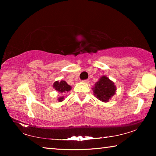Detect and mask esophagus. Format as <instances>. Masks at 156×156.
Masks as SVG:
<instances>
[{
    "label": "esophagus",
    "instance_id": "34e87169",
    "mask_svg": "<svg viewBox=\"0 0 156 156\" xmlns=\"http://www.w3.org/2000/svg\"><path fill=\"white\" fill-rule=\"evenodd\" d=\"M83 82H84V83H89V80H88V79H87V80H84Z\"/></svg>",
    "mask_w": 156,
    "mask_h": 156
}]
</instances>
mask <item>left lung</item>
I'll return each instance as SVG.
<instances>
[{
    "instance_id": "1",
    "label": "left lung",
    "mask_w": 156,
    "mask_h": 156,
    "mask_svg": "<svg viewBox=\"0 0 156 156\" xmlns=\"http://www.w3.org/2000/svg\"><path fill=\"white\" fill-rule=\"evenodd\" d=\"M116 87L114 83L109 80L106 76H102L99 80L95 84L93 88L94 94L98 99L102 102H107L115 94Z\"/></svg>"
}]
</instances>
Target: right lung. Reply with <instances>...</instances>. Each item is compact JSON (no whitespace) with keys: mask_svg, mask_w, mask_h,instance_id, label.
<instances>
[{"mask_svg":"<svg viewBox=\"0 0 156 156\" xmlns=\"http://www.w3.org/2000/svg\"><path fill=\"white\" fill-rule=\"evenodd\" d=\"M53 87H54L57 91L60 92V93L63 94L66 93V92H69L71 89H72V87L66 83L65 80H61V81H56L54 83V85H53ZM63 99H64V96H61L58 98V102H62Z\"/></svg>","mask_w":156,"mask_h":156,"instance_id":"add662e5","label":"right lung"}]
</instances>
